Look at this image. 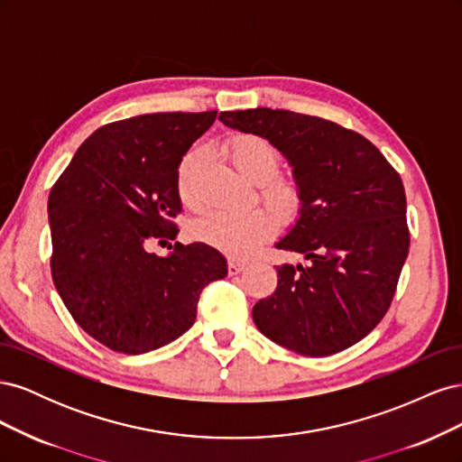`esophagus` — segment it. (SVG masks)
I'll list each match as a JSON object with an SVG mask.
<instances>
[{"label": "esophagus", "instance_id": "34e87169", "mask_svg": "<svg viewBox=\"0 0 462 462\" xmlns=\"http://www.w3.org/2000/svg\"><path fill=\"white\" fill-rule=\"evenodd\" d=\"M245 268H246V262H243V260H239V258H229V260H227V270H229V275L241 273Z\"/></svg>", "mask_w": 462, "mask_h": 462}]
</instances>
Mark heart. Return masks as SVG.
Here are the masks:
<instances>
[{
	"label": "heart",
	"instance_id": "obj_1",
	"mask_svg": "<svg viewBox=\"0 0 462 462\" xmlns=\"http://www.w3.org/2000/svg\"><path fill=\"white\" fill-rule=\"evenodd\" d=\"M229 160L239 173L258 187V199L268 206L279 219H292L300 209L302 194L295 180L277 177L282 153L258 134H239L229 144ZM202 165L200 150H190L180 160L177 170L179 199L189 208L199 206L194 192V177ZM275 231L273 217L260 208L243 209H212L194 223V235L200 241L214 245L233 256H248L270 239Z\"/></svg>",
	"mask_w": 462,
	"mask_h": 462
}]
</instances>
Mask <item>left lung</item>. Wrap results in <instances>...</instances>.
<instances>
[{
	"label": "left lung",
	"mask_w": 462,
	"mask_h": 462,
	"mask_svg": "<svg viewBox=\"0 0 462 462\" xmlns=\"http://www.w3.org/2000/svg\"><path fill=\"white\" fill-rule=\"evenodd\" d=\"M231 129L268 138L292 167L299 219L275 246L309 265H277L273 295L254 304L256 328L304 356H329L365 339L393 300L409 254L399 173L368 138L287 109L223 111Z\"/></svg>",
	"instance_id": "obj_1"
}]
</instances>
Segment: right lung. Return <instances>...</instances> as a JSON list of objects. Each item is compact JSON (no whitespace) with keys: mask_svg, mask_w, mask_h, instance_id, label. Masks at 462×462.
I'll use <instances>...</instances> for the list:
<instances>
[{"mask_svg":"<svg viewBox=\"0 0 462 462\" xmlns=\"http://www.w3.org/2000/svg\"><path fill=\"white\" fill-rule=\"evenodd\" d=\"M217 111L146 114L104 125L80 144L48 199L51 277L67 310L111 351L144 355L197 319L202 289L227 275L204 243L177 236V170ZM171 248V245L167 246Z\"/></svg>","mask_w":462,"mask_h":462,"instance_id":"1","label":"right lung"}]
</instances>
